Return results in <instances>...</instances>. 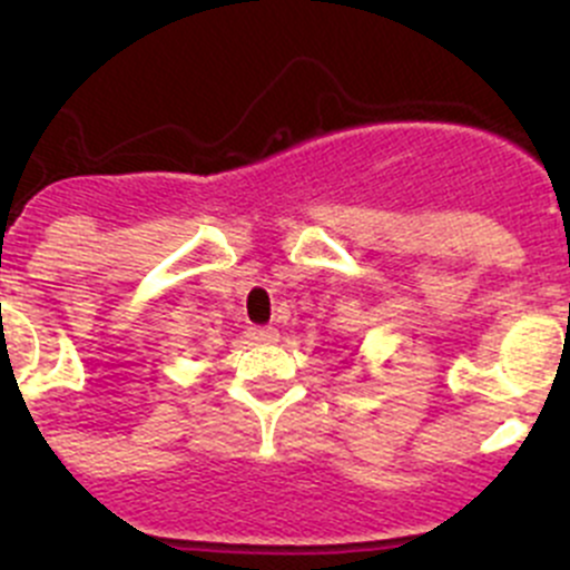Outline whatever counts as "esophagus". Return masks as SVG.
<instances>
[{"instance_id":"34e87169","label":"esophagus","mask_w":570,"mask_h":570,"mask_svg":"<svg viewBox=\"0 0 570 570\" xmlns=\"http://www.w3.org/2000/svg\"><path fill=\"white\" fill-rule=\"evenodd\" d=\"M245 336L250 338V342H256V344H273V342H278V331H275V327H258V325H253V327H248V331H245Z\"/></svg>"}]
</instances>
